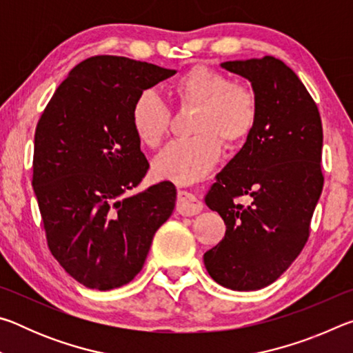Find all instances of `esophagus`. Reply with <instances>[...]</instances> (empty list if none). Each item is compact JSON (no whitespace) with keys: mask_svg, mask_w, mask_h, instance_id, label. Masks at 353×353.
<instances>
[{"mask_svg":"<svg viewBox=\"0 0 353 353\" xmlns=\"http://www.w3.org/2000/svg\"><path fill=\"white\" fill-rule=\"evenodd\" d=\"M176 210L183 216H193V214L201 213L202 202L188 191H179Z\"/></svg>","mask_w":353,"mask_h":353,"instance_id":"1","label":"esophagus"}]
</instances>
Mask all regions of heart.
Listing matches in <instances>:
<instances>
[{
  "label": "heart",
  "mask_w": 353,
  "mask_h": 353,
  "mask_svg": "<svg viewBox=\"0 0 353 353\" xmlns=\"http://www.w3.org/2000/svg\"><path fill=\"white\" fill-rule=\"evenodd\" d=\"M179 107H193V137L174 140L152 160V174L176 183L204 179L218 163L223 143L238 146L252 134L259 119V99L246 83L232 82L218 70L196 65L170 83ZM170 110L152 90L141 92L130 107V126L137 139L155 148L168 130Z\"/></svg>",
  "instance_id": "b5f03b06"
}]
</instances>
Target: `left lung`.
<instances>
[{
  "label": "left lung",
  "mask_w": 353,
  "mask_h": 353,
  "mask_svg": "<svg viewBox=\"0 0 353 353\" xmlns=\"http://www.w3.org/2000/svg\"><path fill=\"white\" fill-rule=\"evenodd\" d=\"M250 82L259 119L243 148L216 176L205 204L225 235L204 254L214 282L255 291L282 276L305 246L324 185L318 105L290 67L272 56L221 63ZM246 195L243 206L236 201Z\"/></svg>",
  "instance_id": "left-lung-1"
}]
</instances>
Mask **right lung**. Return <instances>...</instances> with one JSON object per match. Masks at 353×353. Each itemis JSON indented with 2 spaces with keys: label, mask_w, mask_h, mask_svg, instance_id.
<instances>
[{
  "label": "right lung",
  "mask_w": 353,
  "mask_h": 353,
  "mask_svg": "<svg viewBox=\"0 0 353 353\" xmlns=\"http://www.w3.org/2000/svg\"><path fill=\"white\" fill-rule=\"evenodd\" d=\"M172 74L176 70L128 57L85 59L39 119L32 187L48 246L87 288L129 283L174 210L171 182L128 194L149 168L130 126V107L141 92Z\"/></svg>",
  "instance_id": "add662e5"
}]
</instances>
